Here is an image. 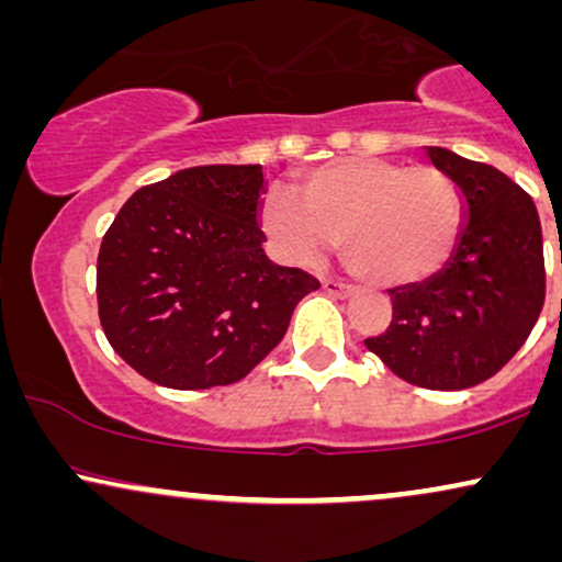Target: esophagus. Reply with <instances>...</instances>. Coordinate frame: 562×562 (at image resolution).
Returning <instances> with one entry per match:
<instances>
[{
	"label": "esophagus",
	"mask_w": 562,
	"mask_h": 562,
	"mask_svg": "<svg viewBox=\"0 0 562 562\" xmlns=\"http://www.w3.org/2000/svg\"><path fill=\"white\" fill-rule=\"evenodd\" d=\"M322 288L327 290L330 295H338V299H348V295H353V285H348V282H340V280H330V277H325L322 280Z\"/></svg>",
	"instance_id": "1"
}]
</instances>
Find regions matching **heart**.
Instances as JSON below:
<instances>
[{"mask_svg":"<svg viewBox=\"0 0 562 562\" xmlns=\"http://www.w3.org/2000/svg\"><path fill=\"white\" fill-rule=\"evenodd\" d=\"M299 200L269 190L261 229L282 261L314 267L338 243L348 267L375 285L434 277L454 254L462 227L460 192L430 164L344 158L303 173Z\"/></svg>","mask_w":562,"mask_h":562,"instance_id":"heart-1","label":"heart"}]
</instances>
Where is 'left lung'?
Segmentation results:
<instances>
[{
  "label": "left lung",
  "instance_id": "obj_1",
  "mask_svg": "<svg viewBox=\"0 0 562 562\" xmlns=\"http://www.w3.org/2000/svg\"><path fill=\"white\" fill-rule=\"evenodd\" d=\"M428 158L462 195L460 240L441 272L391 290L389 330L364 346L406 383L460 391L496 375L537 325L541 224L531 195L494 166L447 147H428Z\"/></svg>",
  "mask_w": 562,
  "mask_h": 562
}]
</instances>
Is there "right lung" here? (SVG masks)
Here are the masks:
<instances>
[{"label": "right lung", "instance_id": "add662e5", "mask_svg": "<svg viewBox=\"0 0 562 562\" xmlns=\"http://www.w3.org/2000/svg\"><path fill=\"white\" fill-rule=\"evenodd\" d=\"M261 166H195L126 200L97 256V306L128 367L177 391L237 383L319 288L277 267L259 229Z\"/></svg>", "mask_w": 562, "mask_h": 562}]
</instances>
